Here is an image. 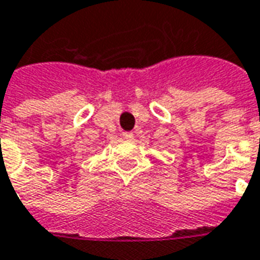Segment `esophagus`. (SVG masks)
I'll return each mask as SVG.
<instances>
[{
	"instance_id": "1",
	"label": "esophagus",
	"mask_w": 260,
	"mask_h": 260,
	"mask_svg": "<svg viewBox=\"0 0 260 260\" xmlns=\"http://www.w3.org/2000/svg\"><path fill=\"white\" fill-rule=\"evenodd\" d=\"M124 138L126 141H132L134 139V134L132 132H124Z\"/></svg>"
}]
</instances>
